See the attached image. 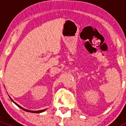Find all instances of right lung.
<instances>
[{
  "label": "right lung",
  "mask_w": 126,
  "mask_h": 126,
  "mask_svg": "<svg viewBox=\"0 0 126 126\" xmlns=\"http://www.w3.org/2000/svg\"><path fill=\"white\" fill-rule=\"evenodd\" d=\"M10 98L11 99V101H13V102L14 103H15V104H16V105H17V107H19L20 109H22V110H24V111H28V112H31V113H41V112H43V111H45L46 110V109H44V110H38V111H32V110H27V109H24V108H22V107H21L20 106V105H19L18 104H16V102H14L13 101L12 99H11V97H10Z\"/></svg>",
  "instance_id": "obj_1"
}]
</instances>
